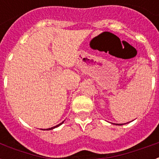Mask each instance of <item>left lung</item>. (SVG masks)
I'll return each mask as SVG.
<instances>
[{
    "mask_svg": "<svg viewBox=\"0 0 159 159\" xmlns=\"http://www.w3.org/2000/svg\"><path fill=\"white\" fill-rule=\"evenodd\" d=\"M117 125H123V124H117Z\"/></svg>",
    "mask_w": 159,
    "mask_h": 159,
    "instance_id": "left-lung-1",
    "label": "left lung"
}]
</instances>
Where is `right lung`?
I'll return each mask as SVG.
<instances>
[{"label": "right lung", "mask_w": 159, "mask_h": 159, "mask_svg": "<svg viewBox=\"0 0 159 159\" xmlns=\"http://www.w3.org/2000/svg\"><path fill=\"white\" fill-rule=\"evenodd\" d=\"M63 123H64V122H62V123H60V124H58V125H57V126H56V127H51V128L46 129V130H52V129H54V128H56V127H59V126H60V125H61V124H62ZM44 130H45V129H44Z\"/></svg>", "instance_id": "right-lung-1"}]
</instances>
